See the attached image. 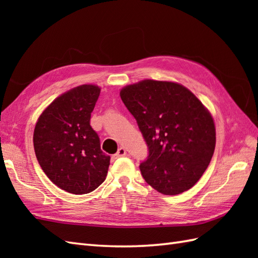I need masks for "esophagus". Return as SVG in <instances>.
I'll list each match as a JSON object with an SVG mask.
<instances>
[{
    "mask_svg": "<svg viewBox=\"0 0 258 258\" xmlns=\"http://www.w3.org/2000/svg\"><path fill=\"white\" fill-rule=\"evenodd\" d=\"M125 155H126V150L124 149V147H119L116 154L114 155V157H115V158H118V157H123V156H125Z\"/></svg>",
    "mask_w": 258,
    "mask_h": 258,
    "instance_id": "esophagus-1",
    "label": "esophagus"
}]
</instances>
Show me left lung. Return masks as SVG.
<instances>
[{
  "instance_id": "8db88e82",
  "label": "left lung",
  "mask_w": 258,
  "mask_h": 258,
  "mask_svg": "<svg viewBox=\"0 0 258 258\" xmlns=\"http://www.w3.org/2000/svg\"><path fill=\"white\" fill-rule=\"evenodd\" d=\"M149 147L142 176L165 195L189 189L210 165L216 144L208 109L185 86L144 80L119 92Z\"/></svg>"
}]
</instances>
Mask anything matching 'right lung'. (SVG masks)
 Masks as SVG:
<instances>
[{
    "mask_svg": "<svg viewBox=\"0 0 258 258\" xmlns=\"http://www.w3.org/2000/svg\"><path fill=\"white\" fill-rule=\"evenodd\" d=\"M101 89L84 84L55 98L38 117L33 143L43 172L63 190L87 194L106 178L109 157L90 125Z\"/></svg>",
    "mask_w": 258,
    "mask_h": 258,
    "instance_id": "obj_1",
    "label": "right lung"
}]
</instances>
